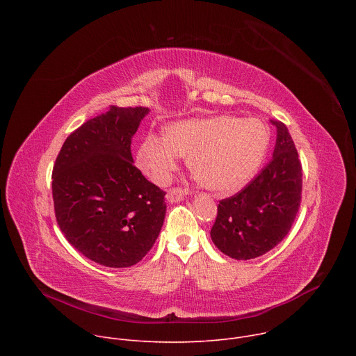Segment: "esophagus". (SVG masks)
<instances>
[{"mask_svg": "<svg viewBox=\"0 0 356 356\" xmlns=\"http://www.w3.org/2000/svg\"><path fill=\"white\" fill-rule=\"evenodd\" d=\"M187 194H188V191H187L186 188H181V187H173V188L168 190V193H166V198H168V201H170V202H176V201L183 200Z\"/></svg>", "mask_w": 356, "mask_h": 356, "instance_id": "1", "label": "esophagus"}]
</instances>
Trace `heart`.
Returning a JSON list of instances; mask_svg holds the SVG:
<instances>
[{"mask_svg": "<svg viewBox=\"0 0 356 356\" xmlns=\"http://www.w3.org/2000/svg\"><path fill=\"white\" fill-rule=\"evenodd\" d=\"M270 132L258 118L218 115L169 125L163 138L147 135L136 152V165L152 181L166 186L187 156V166L209 190L229 194L259 170Z\"/></svg>", "mask_w": 356, "mask_h": 356, "instance_id": "1", "label": "heart"}]
</instances>
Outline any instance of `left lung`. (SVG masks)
Segmentation results:
<instances>
[{
    "instance_id": "1",
    "label": "left lung",
    "mask_w": 356,
    "mask_h": 356,
    "mask_svg": "<svg viewBox=\"0 0 356 356\" xmlns=\"http://www.w3.org/2000/svg\"><path fill=\"white\" fill-rule=\"evenodd\" d=\"M273 156L246 187L218 204L211 228L214 245L227 257L248 261L273 249L298 213L302 169L286 125L277 120Z\"/></svg>"
}]
</instances>
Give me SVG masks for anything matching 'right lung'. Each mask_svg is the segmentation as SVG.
<instances>
[{"instance_id":"obj_1","label":"right lung","mask_w":356,"mask_h":356,"mask_svg":"<svg viewBox=\"0 0 356 356\" xmlns=\"http://www.w3.org/2000/svg\"><path fill=\"white\" fill-rule=\"evenodd\" d=\"M149 108L111 106L65 140L52 172L55 216L66 239L108 268L138 264L166 214L165 191L134 166L132 136Z\"/></svg>"}]
</instances>
